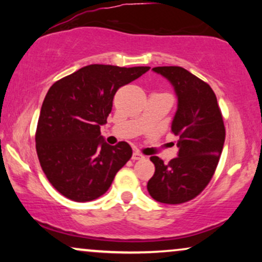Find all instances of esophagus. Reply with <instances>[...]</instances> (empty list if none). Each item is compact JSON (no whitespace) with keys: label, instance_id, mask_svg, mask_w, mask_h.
<instances>
[{"label":"esophagus","instance_id":"esophagus-1","mask_svg":"<svg viewBox=\"0 0 262 262\" xmlns=\"http://www.w3.org/2000/svg\"><path fill=\"white\" fill-rule=\"evenodd\" d=\"M132 159L133 160H141V159H144V155L139 151H134L133 155H132Z\"/></svg>","mask_w":262,"mask_h":262}]
</instances>
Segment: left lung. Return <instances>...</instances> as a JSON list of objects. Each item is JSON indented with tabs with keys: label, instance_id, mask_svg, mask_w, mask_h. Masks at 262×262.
I'll use <instances>...</instances> for the list:
<instances>
[{
	"label": "left lung",
	"instance_id": "obj_1",
	"mask_svg": "<svg viewBox=\"0 0 262 262\" xmlns=\"http://www.w3.org/2000/svg\"><path fill=\"white\" fill-rule=\"evenodd\" d=\"M152 70L175 89L179 104L171 132L180 140L177 158L167 165L158 156L150 158L155 172L148 191L158 202L185 203L197 197L214 175L225 140L223 116L210 86L186 69L158 66Z\"/></svg>",
	"mask_w": 262,
	"mask_h": 262
}]
</instances>
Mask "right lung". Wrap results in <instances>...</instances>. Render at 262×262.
<instances>
[{
    "instance_id": "1",
    "label": "right lung",
    "mask_w": 262,
    "mask_h": 262,
    "mask_svg": "<svg viewBox=\"0 0 262 262\" xmlns=\"http://www.w3.org/2000/svg\"><path fill=\"white\" fill-rule=\"evenodd\" d=\"M93 64L62 77L41 104L35 132L40 166L53 187L75 202H90L111 187L132 158L130 145H108L101 135L119 87L149 70Z\"/></svg>"
}]
</instances>
